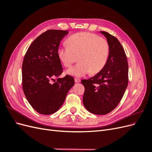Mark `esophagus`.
<instances>
[{"label":"esophagus","mask_w":152,"mask_h":152,"mask_svg":"<svg viewBox=\"0 0 152 152\" xmlns=\"http://www.w3.org/2000/svg\"><path fill=\"white\" fill-rule=\"evenodd\" d=\"M75 82L76 83H79V82H80V80L79 79H78V78H75Z\"/></svg>","instance_id":"esophagus-1"}]
</instances>
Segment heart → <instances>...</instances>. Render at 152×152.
I'll return each instance as SVG.
<instances>
[{
    "label": "heart",
    "mask_w": 152,
    "mask_h": 152,
    "mask_svg": "<svg viewBox=\"0 0 152 152\" xmlns=\"http://www.w3.org/2000/svg\"><path fill=\"white\" fill-rule=\"evenodd\" d=\"M67 45H60L57 54L63 65L70 67L78 59L79 63L69 68L68 75L82 77L102 70L107 62L109 45L107 40L94 34L81 32L71 35Z\"/></svg>",
    "instance_id": "obj_1"
}]
</instances>
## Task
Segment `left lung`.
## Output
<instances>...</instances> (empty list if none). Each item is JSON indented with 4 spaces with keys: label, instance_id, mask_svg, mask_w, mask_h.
Segmentation results:
<instances>
[{
    "label": "left lung",
    "instance_id": "8db88e82",
    "mask_svg": "<svg viewBox=\"0 0 152 152\" xmlns=\"http://www.w3.org/2000/svg\"><path fill=\"white\" fill-rule=\"evenodd\" d=\"M109 45L108 58L102 70L88 80H82L85 87L83 103L92 113L105 115L120 103L128 85L127 57L118 40L101 31Z\"/></svg>",
    "mask_w": 152,
    "mask_h": 152
}]
</instances>
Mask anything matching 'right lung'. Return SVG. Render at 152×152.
Returning a JSON list of instances; mask_svg holds the SVG:
<instances>
[{"label": "right lung", "mask_w": 152, "mask_h": 152, "mask_svg": "<svg viewBox=\"0 0 152 152\" xmlns=\"http://www.w3.org/2000/svg\"><path fill=\"white\" fill-rule=\"evenodd\" d=\"M68 34L67 30H47L34 40L25 55L23 90L32 108L40 114L50 115L58 111L75 84L73 78L68 75L58 78L54 83L52 81L63 72L57 50Z\"/></svg>", "instance_id": "right-lung-1"}]
</instances>
